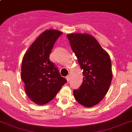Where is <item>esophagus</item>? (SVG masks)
<instances>
[{
  "label": "esophagus",
  "instance_id": "34e87169",
  "mask_svg": "<svg viewBox=\"0 0 132 132\" xmlns=\"http://www.w3.org/2000/svg\"><path fill=\"white\" fill-rule=\"evenodd\" d=\"M66 79H67L68 81H69L70 80V76H69V75H68V76L66 77Z\"/></svg>",
  "mask_w": 132,
  "mask_h": 132
}]
</instances>
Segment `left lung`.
<instances>
[{"instance_id": "obj_1", "label": "left lung", "mask_w": 132, "mask_h": 132, "mask_svg": "<svg viewBox=\"0 0 132 132\" xmlns=\"http://www.w3.org/2000/svg\"><path fill=\"white\" fill-rule=\"evenodd\" d=\"M67 37L83 70V81L73 95L82 106L92 107L102 100L109 89L113 77L110 57L90 34L72 33Z\"/></svg>"}]
</instances>
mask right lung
<instances>
[{
	"mask_svg": "<svg viewBox=\"0 0 132 132\" xmlns=\"http://www.w3.org/2000/svg\"><path fill=\"white\" fill-rule=\"evenodd\" d=\"M62 34L54 29L44 31L23 57L21 79L27 96L37 105H44L51 101L67 82L50 60L55 42Z\"/></svg>",
	"mask_w": 132,
	"mask_h": 132,
	"instance_id": "obj_1",
	"label": "right lung"
}]
</instances>
